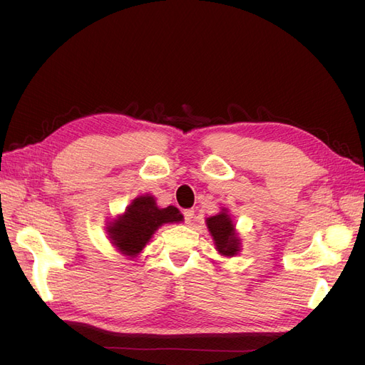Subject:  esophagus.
Returning <instances> with one entry per match:
<instances>
[{"label": "esophagus", "mask_w": 365, "mask_h": 365, "mask_svg": "<svg viewBox=\"0 0 365 365\" xmlns=\"http://www.w3.org/2000/svg\"><path fill=\"white\" fill-rule=\"evenodd\" d=\"M182 215H184V220H185V222L190 224L193 216H195V210H193V208H187V210H184Z\"/></svg>", "instance_id": "obj_1"}]
</instances>
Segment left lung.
I'll list each match as a JSON object with an SVG mask.
<instances>
[{
	"mask_svg": "<svg viewBox=\"0 0 365 365\" xmlns=\"http://www.w3.org/2000/svg\"><path fill=\"white\" fill-rule=\"evenodd\" d=\"M208 231L215 239L217 251L224 256H235L239 251V239L235 235V225L227 213H219L207 219Z\"/></svg>",
	"mask_w": 365,
	"mask_h": 365,
	"instance_id": "1",
	"label": "left lung"
}]
</instances>
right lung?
<instances>
[{
  "mask_svg": "<svg viewBox=\"0 0 365 365\" xmlns=\"http://www.w3.org/2000/svg\"><path fill=\"white\" fill-rule=\"evenodd\" d=\"M180 220H182V215L178 208L173 205L158 208L155 200L146 195L134 200L126 213L117 219L108 231L113 244L126 256L134 257L145 248L146 242L160 225Z\"/></svg>",
  "mask_w": 365,
  "mask_h": 365,
  "instance_id": "obj_1",
  "label": "right lung"
}]
</instances>
